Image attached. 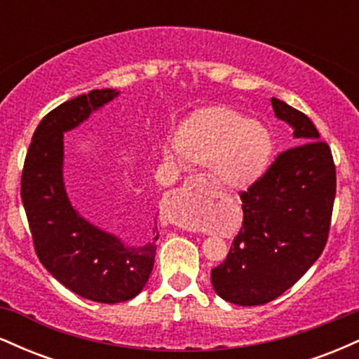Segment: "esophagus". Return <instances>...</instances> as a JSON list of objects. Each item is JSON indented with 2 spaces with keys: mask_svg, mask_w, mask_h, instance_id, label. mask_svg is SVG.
I'll return each instance as SVG.
<instances>
[{
  "mask_svg": "<svg viewBox=\"0 0 359 359\" xmlns=\"http://www.w3.org/2000/svg\"><path fill=\"white\" fill-rule=\"evenodd\" d=\"M205 180H208V177H204V175H192V177H189L187 180H185V185H196V184H205ZM185 228H191V226L187 224V222H185Z\"/></svg>",
  "mask_w": 359,
  "mask_h": 359,
  "instance_id": "34e87169",
  "label": "esophagus"
}]
</instances>
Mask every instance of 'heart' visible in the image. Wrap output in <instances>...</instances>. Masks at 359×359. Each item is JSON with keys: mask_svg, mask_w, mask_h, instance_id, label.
<instances>
[{"mask_svg": "<svg viewBox=\"0 0 359 359\" xmlns=\"http://www.w3.org/2000/svg\"><path fill=\"white\" fill-rule=\"evenodd\" d=\"M177 147L185 158L212 165L226 184L253 182L269 163L271 137L265 126L238 111L208 109L184 126ZM175 158V151H168Z\"/></svg>", "mask_w": 359, "mask_h": 359, "instance_id": "b5f03b06", "label": "heart"}]
</instances>
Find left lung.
I'll return each mask as SVG.
<instances>
[{"instance_id":"8db88e82","label":"left lung","mask_w":359,"mask_h":359,"mask_svg":"<svg viewBox=\"0 0 359 359\" xmlns=\"http://www.w3.org/2000/svg\"><path fill=\"white\" fill-rule=\"evenodd\" d=\"M271 106L294 128L297 145L280 151L265 174L240 192L243 224L228 257L211 270L217 295L238 306H262L282 295L320 257L331 229V147L302 111L277 97Z\"/></svg>"}]
</instances>
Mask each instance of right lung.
<instances>
[{"instance_id":"right-lung-1","label":"right lung","mask_w":359,"mask_h":359,"mask_svg":"<svg viewBox=\"0 0 359 359\" xmlns=\"http://www.w3.org/2000/svg\"><path fill=\"white\" fill-rule=\"evenodd\" d=\"M116 94V89H94L45 114L22 172V201L40 263L74 294L101 304L125 302L142 292L154 269L158 240L155 226L145 245L125 246L82 219L65 194L64 131L76 128ZM137 196L143 199L147 191L138 185Z\"/></svg>"}]
</instances>
